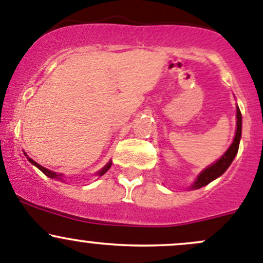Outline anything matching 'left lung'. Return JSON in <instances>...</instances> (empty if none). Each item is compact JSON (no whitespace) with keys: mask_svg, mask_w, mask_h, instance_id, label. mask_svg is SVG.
Returning a JSON list of instances; mask_svg holds the SVG:
<instances>
[{"mask_svg":"<svg viewBox=\"0 0 263 263\" xmlns=\"http://www.w3.org/2000/svg\"><path fill=\"white\" fill-rule=\"evenodd\" d=\"M240 136H242V113H240L239 108H237V132H235L234 141L230 145V147L228 148L227 153H225L216 163L213 164L211 166H209V168H206L205 171L198 176L195 184L192 185L193 190H198V188L209 184V183L213 182L214 179L217 178V177L221 176V174L229 168V165L232 164V161L234 160L235 155H237L238 148H239Z\"/></svg>","mask_w":263,"mask_h":263,"instance_id":"left-lung-1","label":"left lung"}]
</instances>
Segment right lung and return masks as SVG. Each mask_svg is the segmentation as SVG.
Here are the masks:
<instances>
[{"label": "right lung", "instance_id": "add662e5", "mask_svg": "<svg viewBox=\"0 0 263 263\" xmlns=\"http://www.w3.org/2000/svg\"><path fill=\"white\" fill-rule=\"evenodd\" d=\"M28 159H29V161H30L31 164H34V165H35L36 168L39 169V171L43 172V173L46 174L47 177H49V178H53V179H60V181H61V179H62V174H57V173H54V172H50V171H48V169L44 168V166H42V165H39V164H36L35 161L33 160V159H30V158H28ZM110 165H112V163H110V161H109V163H108L107 165H105L104 168H103L102 171L99 172V176H103V174H104L105 172H107L108 169L110 168Z\"/></svg>", "mask_w": 263, "mask_h": 263}]
</instances>
